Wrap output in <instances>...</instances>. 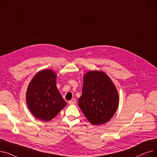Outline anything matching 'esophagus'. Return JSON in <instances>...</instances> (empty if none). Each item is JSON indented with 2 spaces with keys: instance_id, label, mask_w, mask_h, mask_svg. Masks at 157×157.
<instances>
[{
  "instance_id": "34e87169",
  "label": "esophagus",
  "mask_w": 157,
  "mask_h": 157,
  "mask_svg": "<svg viewBox=\"0 0 157 157\" xmlns=\"http://www.w3.org/2000/svg\"><path fill=\"white\" fill-rule=\"evenodd\" d=\"M76 100L75 99V98H73V99H72V100H71L70 101H69V104H71V105L74 104L76 103Z\"/></svg>"
}]
</instances>
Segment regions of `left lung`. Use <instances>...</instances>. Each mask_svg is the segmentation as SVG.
<instances>
[{"instance_id":"left-lung-1","label":"left lung","mask_w":157,"mask_h":157,"mask_svg":"<svg viewBox=\"0 0 157 157\" xmlns=\"http://www.w3.org/2000/svg\"><path fill=\"white\" fill-rule=\"evenodd\" d=\"M119 101L118 90L106 73L90 71L85 74L78 105L91 124L108 122L116 113Z\"/></svg>"}]
</instances>
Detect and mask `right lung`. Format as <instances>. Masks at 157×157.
<instances>
[{"label": "right lung", "mask_w": 157, "mask_h": 157, "mask_svg": "<svg viewBox=\"0 0 157 157\" xmlns=\"http://www.w3.org/2000/svg\"><path fill=\"white\" fill-rule=\"evenodd\" d=\"M56 74L51 69L38 72L26 92L28 108L34 116L44 121L53 119L67 103L56 87Z\"/></svg>", "instance_id": "1"}]
</instances>
